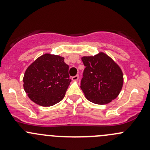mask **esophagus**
Returning a JSON list of instances; mask_svg holds the SVG:
<instances>
[{
    "label": "esophagus",
    "mask_w": 150,
    "mask_h": 150,
    "mask_svg": "<svg viewBox=\"0 0 150 150\" xmlns=\"http://www.w3.org/2000/svg\"><path fill=\"white\" fill-rule=\"evenodd\" d=\"M78 78H79V76H78V75H75V76H73L72 78V80L73 81H77L78 80Z\"/></svg>",
    "instance_id": "1"
}]
</instances>
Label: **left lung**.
<instances>
[{"label": "left lung", "mask_w": 150, "mask_h": 150, "mask_svg": "<svg viewBox=\"0 0 150 150\" xmlns=\"http://www.w3.org/2000/svg\"><path fill=\"white\" fill-rule=\"evenodd\" d=\"M86 68L81 88L86 99L96 104H106L115 99L121 91L123 75L120 67L103 52L83 57Z\"/></svg>", "instance_id": "left-lung-1"}]
</instances>
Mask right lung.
Segmentation results:
<instances>
[{"mask_svg": "<svg viewBox=\"0 0 150 150\" xmlns=\"http://www.w3.org/2000/svg\"><path fill=\"white\" fill-rule=\"evenodd\" d=\"M64 57L45 54L27 68L23 86L28 97L38 105L51 107L64 97L71 82Z\"/></svg>", "mask_w": 150, "mask_h": 150, "instance_id": "add662e5", "label": "right lung"}]
</instances>
